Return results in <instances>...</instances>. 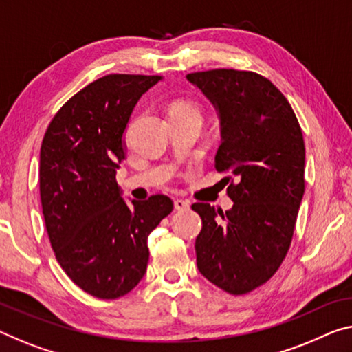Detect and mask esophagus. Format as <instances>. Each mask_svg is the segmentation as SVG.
I'll return each instance as SVG.
<instances>
[{
    "label": "esophagus",
    "mask_w": 352,
    "mask_h": 352,
    "mask_svg": "<svg viewBox=\"0 0 352 352\" xmlns=\"http://www.w3.org/2000/svg\"><path fill=\"white\" fill-rule=\"evenodd\" d=\"M190 208V203L187 199H175V209L176 210H187Z\"/></svg>",
    "instance_id": "esophagus-1"
}]
</instances>
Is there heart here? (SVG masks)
<instances>
[{"mask_svg": "<svg viewBox=\"0 0 352 352\" xmlns=\"http://www.w3.org/2000/svg\"><path fill=\"white\" fill-rule=\"evenodd\" d=\"M170 120H181V118H201V108L195 100L190 99H176L168 107Z\"/></svg>", "mask_w": 352, "mask_h": 352, "instance_id": "b5f03b06", "label": "heart"}]
</instances>
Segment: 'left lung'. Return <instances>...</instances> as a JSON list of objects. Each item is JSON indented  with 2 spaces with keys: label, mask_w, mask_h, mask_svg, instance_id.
Segmentation results:
<instances>
[{
  "label": "left lung",
  "mask_w": 352,
  "mask_h": 352,
  "mask_svg": "<svg viewBox=\"0 0 352 352\" xmlns=\"http://www.w3.org/2000/svg\"><path fill=\"white\" fill-rule=\"evenodd\" d=\"M187 78L220 113L215 170L228 175L234 203L225 214L192 204L203 221L197 266L220 289L247 294L277 272L293 241L305 190L302 129L282 91L256 72L210 69Z\"/></svg>",
  "instance_id": "1"
}]
</instances>
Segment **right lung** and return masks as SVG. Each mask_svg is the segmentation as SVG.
Masks as SVG:
<instances>
[{"label": "right lung", "mask_w": 352, "mask_h": 352, "mask_svg": "<svg viewBox=\"0 0 352 352\" xmlns=\"http://www.w3.org/2000/svg\"><path fill=\"white\" fill-rule=\"evenodd\" d=\"M160 78L110 74L96 80L59 108L42 140L48 239L67 277L99 299H118L138 285L149 261L148 236L173 210L166 195L127 206L116 182L129 118Z\"/></svg>", "instance_id": "obj_1"}]
</instances>
